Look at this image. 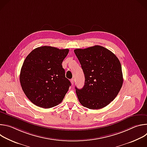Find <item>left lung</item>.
Instances as JSON below:
<instances>
[{
  "label": "left lung",
  "mask_w": 147,
  "mask_h": 147,
  "mask_svg": "<svg viewBox=\"0 0 147 147\" xmlns=\"http://www.w3.org/2000/svg\"><path fill=\"white\" fill-rule=\"evenodd\" d=\"M69 51L44 46L35 49L26 58L20 81L24 94L36 106L51 108L65 98L71 83L61 63Z\"/></svg>",
  "instance_id": "8db88e82"
}]
</instances>
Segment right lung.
<instances>
[{
    "instance_id": "obj_1",
    "label": "right lung",
    "mask_w": 147,
    "mask_h": 147,
    "mask_svg": "<svg viewBox=\"0 0 147 147\" xmlns=\"http://www.w3.org/2000/svg\"><path fill=\"white\" fill-rule=\"evenodd\" d=\"M85 77L84 86L76 88L83 107L99 109L116 97L123 84L121 66L118 58L103 47L95 45L74 50Z\"/></svg>"
}]
</instances>
